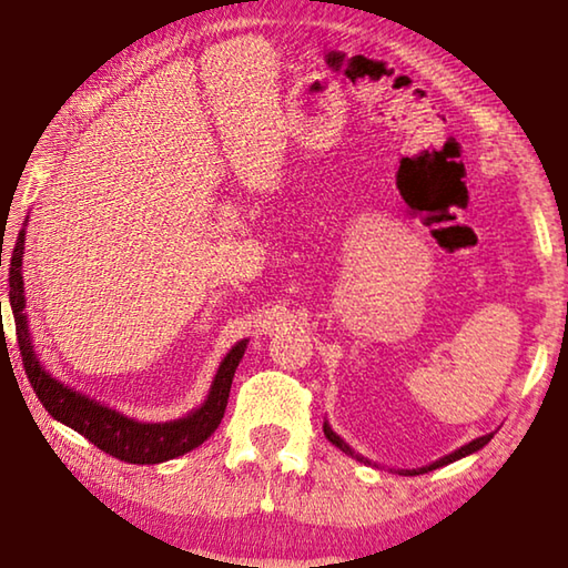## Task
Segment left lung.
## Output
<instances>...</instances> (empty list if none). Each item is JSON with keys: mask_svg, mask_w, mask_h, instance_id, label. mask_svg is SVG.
Segmentation results:
<instances>
[{"mask_svg": "<svg viewBox=\"0 0 568 568\" xmlns=\"http://www.w3.org/2000/svg\"><path fill=\"white\" fill-rule=\"evenodd\" d=\"M323 434H325V438L331 440L333 446H338L343 454H348V456H353V450H351V446L345 444V440L341 438V436H335L333 434V428L328 426V423H323ZM494 438V434H488V436H480V438H476V440H470V444H466V446H460L458 450H454V454H448V456H444V458H438V460H434V464L430 466H423V468H416V470H406L408 476H418V474H428V470H436V468H440V466H448V464H454V460H458V458H464V456H470V454H476V450H480L484 448L488 440ZM358 460H365V458H361V456H355ZM365 464H368V460H365Z\"/></svg>", "mask_w": 568, "mask_h": 568, "instance_id": "1", "label": "left lung"}]
</instances>
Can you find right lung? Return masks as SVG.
<instances>
[{"label":"right lung","mask_w":568,"mask_h":568,"mask_svg":"<svg viewBox=\"0 0 568 568\" xmlns=\"http://www.w3.org/2000/svg\"><path fill=\"white\" fill-rule=\"evenodd\" d=\"M22 257L24 230H19L17 243L12 247V257H9V305H12L17 343L19 353H22L24 373L32 383L37 398L42 400V406L54 420L74 428L77 434H82L90 444L104 450V454L124 460V464H162V460L178 458L182 454H187V450L197 448L215 434V428L225 416L230 386H233L237 363L243 361L245 355L247 341H240L230 348L223 363H220L205 403L197 410L187 413L185 418L168 423H142L128 418L122 416L120 410L104 406V403H98L94 398H88L84 393L70 386H64L62 381L52 378L50 373L42 368V363L34 353L30 328H27Z\"/></svg>","instance_id":"add662e5"}]
</instances>
